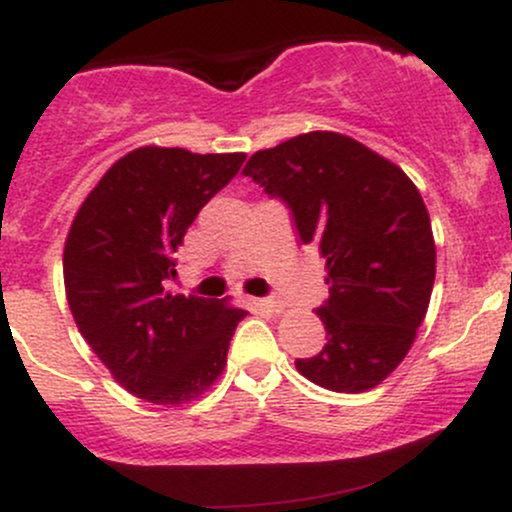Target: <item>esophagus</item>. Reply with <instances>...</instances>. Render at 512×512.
<instances>
[{
  "mask_svg": "<svg viewBox=\"0 0 512 512\" xmlns=\"http://www.w3.org/2000/svg\"><path fill=\"white\" fill-rule=\"evenodd\" d=\"M255 305L264 313H281L284 310V301H279V298H257Z\"/></svg>",
  "mask_w": 512,
  "mask_h": 512,
  "instance_id": "esophagus-1",
  "label": "esophagus"
}]
</instances>
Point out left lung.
Segmentation results:
<instances>
[{
    "mask_svg": "<svg viewBox=\"0 0 512 512\" xmlns=\"http://www.w3.org/2000/svg\"><path fill=\"white\" fill-rule=\"evenodd\" d=\"M291 209L303 245L325 257L327 330L298 373L332 392H366L395 370L424 322L436 243L419 190L402 168L337 132L298 134L243 168Z\"/></svg>",
    "mask_w": 512,
    "mask_h": 512,
    "instance_id": "obj_1",
    "label": "left lung"
}]
</instances>
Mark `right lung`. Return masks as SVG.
I'll return each instance as SVG.
<instances>
[{
    "label": "right lung",
    "mask_w": 512,
    "mask_h": 512,
    "mask_svg": "<svg viewBox=\"0 0 512 512\" xmlns=\"http://www.w3.org/2000/svg\"><path fill=\"white\" fill-rule=\"evenodd\" d=\"M245 154L142 146L110 166L76 211L64 245V289L93 354L132 395L185 404L226 366L245 310L173 296L175 252Z\"/></svg>",
    "instance_id": "right-lung-1"
}]
</instances>
